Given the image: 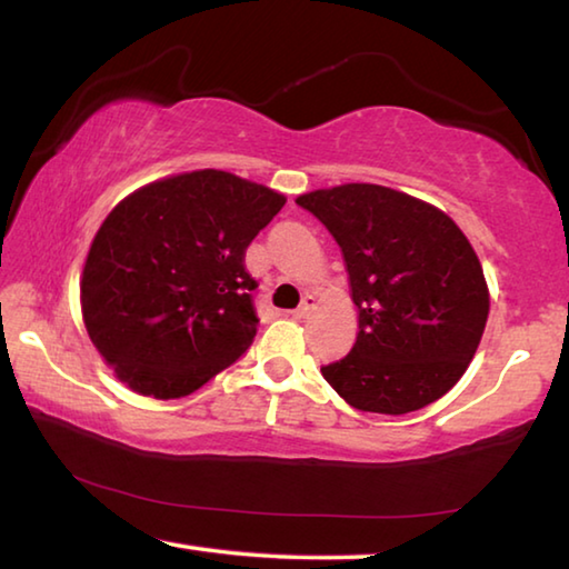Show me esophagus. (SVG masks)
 I'll return each mask as SVG.
<instances>
[{
	"label": "esophagus",
	"mask_w": 569,
	"mask_h": 569,
	"mask_svg": "<svg viewBox=\"0 0 569 569\" xmlns=\"http://www.w3.org/2000/svg\"><path fill=\"white\" fill-rule=\"evenodd\" d=\"M313 308H316V298H313V296H303L301 306H298L296 311H293V318H298V320H301V318H308V313H311Z\"/></svg>",
	"instance_id": "obj_1"
}]
</instances>
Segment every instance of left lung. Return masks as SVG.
<instances>
[{
  "instance_id": "obj_1",
  "label": "left lung",
  "mask_w": 569,
  "mask_h": 569,
  "mask_svg": "<svg viewBox=\"0 0 569 569\" xmlns=\"http://www.w3.org/2000/svg\"><path fill=\"white\" fill-rule=\"evenodd\" d=\"M343 251L358 336L320 373L348 406L402 416L458 383L480 346L490 291L458 223L388 186L343 183L296 199Z\"/></svg>"
}]
</instances>
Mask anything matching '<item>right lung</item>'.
Listing matches in <instances>:
<instances>
[{"label":"right lung","instance_id":"add662e5","mask_svg":"<svg viewBox=\"0 0 569 569\" xmlns=\"http://www.w3.org/2000/svg\"><path fill=\"white\" fill-rule=\"evenodd\" d=\"M286 196L229 171L141 186L99 226L81 273V316L121 383L157 400L191 396L256 338L243 256Z\"/></svg>","mask_w":569,"mask_h":569}]
</instances>
